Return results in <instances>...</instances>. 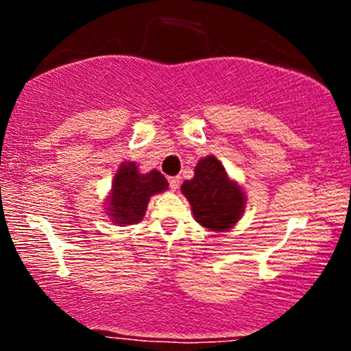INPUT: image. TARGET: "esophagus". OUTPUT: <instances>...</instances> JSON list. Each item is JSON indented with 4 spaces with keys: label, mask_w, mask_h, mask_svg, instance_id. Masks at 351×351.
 Wrapping results in <instances>:
<instances>
[{
    "label": "esophagus",
    "mask_w": 351,
    "mask_h": 351,
    "mask_svg": "<svg viewBox=\"0 0 351 351\" xmlns=\"http://www.w3.org/2000/svg\"><path fill=\"white\" fill-rule=\"evenodd\" d=\"M168 183H170L171 191H176L180 188V176H171V178H168Z\"/></svg>",
    "instance_id": "34e87169"
}]
</instances>
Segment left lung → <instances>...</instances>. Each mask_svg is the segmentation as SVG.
<instances>
[{
  "label": "left lung",
  "instance_id": "8db88e82",
  "mask_svg": "<svg viewBox=\"0 0 351 351\" xmlns=\"http://www.w3.org/2000/svg\"><path fill=\"white\" fill-rule=\"evenodd\" d=\"M181 193L191 204L195 219L211 231H226L244 211L243 191L234 181H229L215 156L199 160L195 178L181 184Z\"/></svg>",
  "mask_w": 351,
  "mask_h": 351
}]
</instances>
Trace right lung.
Returning a JSON list of instances; mask_svg holds the SVG:
<instances>
[{
  "label": "right lung",
  "instance_id": "right-lung-1",
  "mask_svg": "<svg viewBox=\"0 0 351 351\" xmlns=\"http://www.w3.org/2000/svg\"><path fill=\"white\" fill-rule=\"evenodd\" d=\"M167 188L168 181L160 171L152 170L142 175L135 163H122L112 184L108 215L119 224L138 223L143 219L150 196Z\"/></svg>",
  "mask_w": 351,
  "mask_h": 351
}]
</instances>
